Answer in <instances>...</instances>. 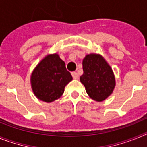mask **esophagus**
<instances>
[{
	"label": "esophagus",
	"instance_id": "1",
	"mask_svg": "<svg viewBox=\"0 0 147 147\" xmlns=\"http://www.w3.org/2000/svg\"><path fill=\"white\" fill-rule=\"evenodd\" d=\"M71 75H72L73 78L75 79V80H78L79 79V75H78V74L76 72H72L71 73Z\"/></svg>",
	"mask_w": 147,
	"mask_h": 147
}]
</instances>
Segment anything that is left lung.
I'll list each match as a JSON object with an SVG mask.
<instances>
[{"label": "left lung", "instance_id": "8db88e82", "mask_svg": "<svg viewBox=\"0 0 147 147\" xmlns=\"http://www.w3.org/2000/svg\"><path fill=\"white\" fill-rule=\"evenodd\" d=\"M80 81L92 99L102 102L112 93L115 81L112 68L102 56L88 54L82 62Z\"/></svg>", "mask_w": 147, "mask_h": 147}]
</instances>
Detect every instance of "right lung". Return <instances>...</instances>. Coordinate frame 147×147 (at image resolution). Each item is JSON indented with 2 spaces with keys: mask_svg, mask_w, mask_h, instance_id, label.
<instances>
[{
  "mask_svg": "<svg viewBox=\"0 0 147 147\" xmlns=\"http://www.w3.org/2000/svg\"><path fill=\"white\" fill-rule=\"evenodd\" d=\"M72 80L65 62L57 54L45 57L35 67L31 77L34 95L45 102H54L63 94L65 87Z\"/></svg>",
  "mask_w": 147,
  "mask_h": 147,
  "instance_id": "right-lung-1",
  "label": "right lung"
}]
</instances>
